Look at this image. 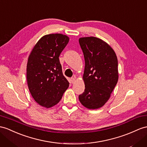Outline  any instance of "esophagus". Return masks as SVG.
<instances>
[{
    "mask_svg": "<svg viewBox=\"0 0 147 147\" xmlns=\"http://www.w3.org/2000/svg\"><path fill=\"white\" fill-rule=\"evenodd\" d=\"M70 80H71V83L73 84L74 82H75V78H71Z\"/></svg>",
    "mask_w": 147,
    "mask_h": 147,
    "instance_id": "esophagus-1",
    "label": "esophagus"
}]
</instances>
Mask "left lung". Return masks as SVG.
<instances>
[{
    "mask_svg": "<svg viewBox=\"0 0 147 147\" xmlns=\"http://www.w3.org/2000/svg\"><path fill=\"white\" fill-rule=\"evenodd\" d=\"M79 42L85 60V89L79 100L89 109H99L109 99L117 83V58L109 45L96 37L80 38Z\"/></svg>",
    "mask_w": 147,
    "mask_h": 147,
    "instance_id": "8db88e82",
    "label": "left lung"
}]
</instances>
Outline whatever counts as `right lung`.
Returning a JSON list of instances; mask_svg holds the SVG:
<instances>
[{
	"mask_svg": "<svg viewBox=\"0 0 147 147\" xmlns=\"http://www.w3.org/2000/svg\"><path fill=\"white\" fill-rule=\"evenodd\" d=\"M69 42L66 35H45L30 55L27 80L33 98L40 106L49 108L58 104L69 86L63 76L59 56Z\"/></svg>",
	"mask_w": 147,
	"mask_h": 147,
	"instance_id": "add662e5",
	"label": "right lung"
}]
</instances>
